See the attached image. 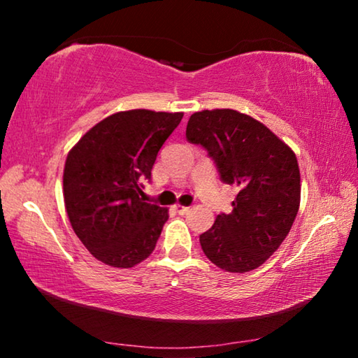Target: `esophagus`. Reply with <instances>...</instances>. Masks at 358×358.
<instances>
[{
    "label": "esophagus",
    "mask_w": 358,
    "mask_h": 358,
    "mask_svg": "<svg viewBox=\"0 0 358 358\" xmlns=\"http://www.w3.org/2000/svg\"><path fill=\"white\" fill-rule=\"evenodd\" d=\"M173 208H175V211H177L178 215H186L187 211H189L191 208L189 207H185V205H180V203H177V205H173Z\"/></svg>",
    "instance_id": "obj_1"
}]
</instances>
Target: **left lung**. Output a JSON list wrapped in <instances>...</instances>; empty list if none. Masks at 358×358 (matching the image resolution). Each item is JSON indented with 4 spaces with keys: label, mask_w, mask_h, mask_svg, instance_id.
Here are the masks:
<instances>
[{
    "label": "left lung",
    "mask_w": 358,
    "mask_h": 358,
    "mask_svg": "<svg viewBox=\"0 0 358 358\" xmlns=\"http://www.w3.org/2000/svg\"><path fill=\"white\" fill-rule=\"evenodd\" d=\"M186 138L208 151L224 183L240 187L232 213L217 215L199 237L205 256L230 273L257 268L281 246L299 213L295 153L260 121L232 108L192 113Z\"/></svg>",
    "instance_id": "1"
}]
</instances>
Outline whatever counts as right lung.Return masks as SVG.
Masks as SVG:
<instances>
[{
	"instance_id": "obj_1",
	"label": "right lung",
	"mask_w": 358,
	"mask_h": 358,
	"mask_svg": "<svg viewBox=\"0 0 358 358\" xmlns=\"http://www.w3.org/2000/svg\"><path fill=\"white\" fill-rule=\"evenodd\" d=\"M183 113L136 108L94 124L66 157L64 207L85 248L106 265L131 268L153 252L169 210L145 202L142 180Z\"/></svg>"
}]
</instances>
